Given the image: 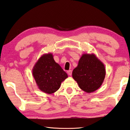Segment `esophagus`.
<instances>
[{"label":"esophagus","mask_w":130,"mask_h":130,"mask_svg":"<svg viewBox=\"0 0 130 130\" xmlns=\"http://www.w3.org/2000/svg\"><path fill=\"white\" fill-rule=\"evenodd\" d=\"M67 73L69 75H71L72 74V70H69L67 71Z\"/></svg>","instance_id":"34e87169"}]
</instances>
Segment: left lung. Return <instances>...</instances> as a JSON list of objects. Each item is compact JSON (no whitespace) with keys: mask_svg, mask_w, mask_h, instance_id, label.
I'll return each mask as SVG.
<instances>
[{"mask_svg":"<svg viewBox=\"0 0 130 130\" xmlns=\"http://www.w3.org/2000/svg\"><path fill=\"white\" fill-rule=\"evenodd\" d=\"M105 75L104 64L93 53L83 54L72 72L73 79L87 93H93L100 88Z\"/></svg>","mask_w":130,"mask_h":130,"instance_id":"obj_1","label":"left lung"}]
</instances>
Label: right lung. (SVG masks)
Segmentation results:
<instances>
[{
    "mask_svg": "<svg viewBox=\"0 0 130 130\" xmlns=\"http://www.w3.org/2000/svg\"><path fill=\"white\" fill-rule=\"evenodd\" d=\"M32 75L39 89L48 94L57 91L61 82L68 77L51 53L44 54L39 58L33 68Z\"/></svg>",
    "mask_w": 130,
    "mask_h": 130,
    "instance_id": "add662e5",
    "label": "right lung"
}]
</instances>
